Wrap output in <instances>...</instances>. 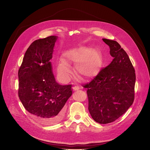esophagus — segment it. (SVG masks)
<instances>
[{"instance_id": "34e87169", "label": "esophagus", "mask_w": 150, "mask_h": 150, "mask_svg": "<svg viewBox=\"0 0 150 150\" xmlns=\"http://www.w3.org/2000/svg\"><path fill=\"white\" fill-rule=\"evenodd\" d=\"M72 88H73L74 91H78V90H79L80 89V88L78 86H75Z\"/></svg>"}]
</instances>
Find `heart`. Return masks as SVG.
Instances as JSON below:
<instances>
[{
  "label": "heart",
  "instance_id": "b5f03b06",
  "mask_svg": "<svg viewBox=\"0 0 150 150\" xmlns=\"http://www.w3.org/2000/svg\"><path fill=\"white\" fill-rule=\"evenodd\" d=\"M75 62L76 72L85 79H90L100 72L103 59L98 50L86 47H75L67 51L57 68L58 75L62 81H67L69 79L71 70L69 64Z\"/></svg>",
  "mask_w": 150,
  "mask_h": 150
}]
</instances>
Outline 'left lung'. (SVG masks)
Returning a JSON list of instances; mask_svg holds the SVG:
<instances>
[{
  "instance_id": "8db88e82",
  "label": "left lung",
  "mask_w": 150,
  "mask_h": 150,
  "mask_svg": "<svg viewBox=\"0 0 150 150\" xmlns=\"http://www.w3.org/2000/svg\"><path fill=\"white\" fill-rule=\"evenodd\" d=\"M110 47L112 62L88 83V110L100 124L109 123L122 116L132 104L135 72L126 52L116 41L103 38Z\"/></svg>"
}]
</instances>
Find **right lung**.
Segmentation results:
<instances>
[{
    "label": "right lung",
    "instance_id": "add662e5",
    "mask_svg": "<svg viewBox=\"0 0 150 150\" xmlns=\"http://www.w3.org/2000/svg\"><path fill=\"white\" fill-rule=\"evenodd\" d=\"M58 37L34 41L26 51L18 71V96L25 109L45 125L59 122L72 96L71 85L56 81L50 60Z\"/></svg>",
    "mask_w": 150,
    "mask_h": 150
}]
</instances>
